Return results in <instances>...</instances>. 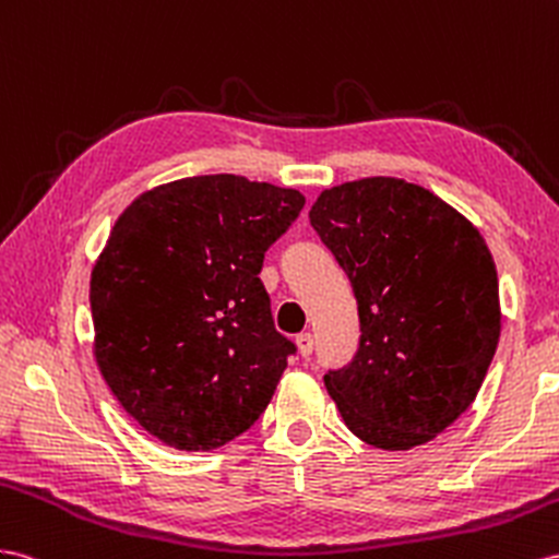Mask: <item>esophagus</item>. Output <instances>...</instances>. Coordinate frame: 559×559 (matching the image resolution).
I'll return each mask as SVG.
<instances>
[{
    "mask_svg": "<svg viewBox=\"0 0 559 559\" xmlns=\"http://www.w3.org/2000/svg\"><path fill=\"white\" fill-rule=\"evenodd\" d=\"M295 342H297L299 354H302L305 359H309L311 352H313V335H311V333H302V335H297Z\"/></svg>",
    "mask_w": 559,
    "mask_h": 559,
    "instance_id": "esophagus-1",
    "label": "esophagus"
}]
</instances>
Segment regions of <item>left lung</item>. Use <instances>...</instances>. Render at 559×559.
<instances>
[{"label": "left lung", "mask_w": 559, "mask_h": 559, "mask_svg": "<svg viewBox=\"0 0 559 559\" xmlns=\"http://www.w3.org/2000/svg\"><path fill=\"white\" fill-rule=\"evenodd\" d=\"M309 222L359 305V349L325 388L361 441L406 451L475 402L500 337L498 274L484 238L423 186H333Z\"/></svg>", "instance_id": "8db88e82"}]
</instances>
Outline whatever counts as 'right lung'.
Here are the masks:
<instances>
[{
    "label": "right lung",
    "mask_w": 559,
    "mask_h": 559,
    "mask_svg": "<svg viewBox=\"0 0 559 559\" xmlns=\"http://www.w3.org/2000/svg\"><path fill=\"white\" fill-rule=\"evenodd\" d=\"M302 207L295 189L207 175L141 193L112 226L90 288L96 364L167 447H224L269 406L297 347L260 271Z\"/></svg>",
    "instance_id": "right-lung-1"
}]
</instances>
